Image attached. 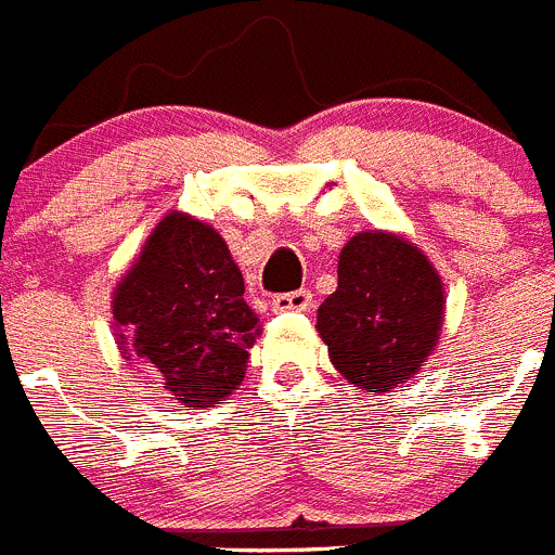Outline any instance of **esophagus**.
Segmentation results:
<instances>
[{
	"mask_svg": "<svg viewBox=\"0 0 555 555\" xmlns=\"http://www.w3.org/2000/svg\"><path fill=\"white\" fill-rule=\"evenodd\" d=\"M273 312H307L312 307V293L307 287L301 291L282 293V296H273L271 301Z\"/></svg>",
	"mask_w": 555,
	"mask_h": 555,
	"instance_id": "34e87169",
	"label": "esophagus"
}]
</instances>
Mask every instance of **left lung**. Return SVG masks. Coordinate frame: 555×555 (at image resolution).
I'll use <instances>...</instances> for the list:
<instances>
[{
    "mask_svg": "<svg viewBox=\"0 0 555 555\" xmlns=\"http://www.w3.org/2000/svg\"><path fill=\"white\" fill-rule=\"evenodd\" d=\"M444 315V291L408 240L365 231L346 243L337 291L318 310V332L349 383L388 391L430 358Z\"/></svg>",
    "mask_w": 555,
    "mask_h": 555,
    "instance_id": "obj_1",
    "label": "left lung"
}]
</instances>
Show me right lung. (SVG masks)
I'll return each instance as SVG.
<instances>
[{
	"label": "right lung",
	"mask_w": 555,
	"mask_h": 555,
	"mask_svg": "<svg viewBox=\"0 0 555 555\" xmlns=\"http://www.w3.org/2000/svg\"><path fill=\"white\" fill-rule=\"evenodd\" d=\"M223 237L167 215L114 293L125 354L190 408H211L245 377L257 315Z\"/></svg>",
	"instance_id": "add662e5"
}]
</instances>
